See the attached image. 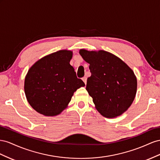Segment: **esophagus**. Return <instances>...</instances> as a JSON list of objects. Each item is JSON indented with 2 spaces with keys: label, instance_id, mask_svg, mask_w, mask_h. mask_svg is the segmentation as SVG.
<instances>
[{
  "label": "esophagus",
  "instance_id": "1",
  "mask_svg": "<svg viewBox=\"0 0 160 160\" xmlns=\"http://www.w3.org/2000/svg\"><path fill=\"white\" fill-rule=\"evenodd\" d=\"M82 80L84 81V82L85 83V84H86V81H87V78H86V76H84L83 78H82Z\"/></svg>",
  "mask_w": 160,
  "mask_h": 160
}]
</instances>
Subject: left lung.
I'll return each instance as SVG.
<instances>
[{
	"label": "left lung",
	"mask_w": 160,
	"mask_h": 160,
	"mask_svg": "<svg viewBox=\"0 0 160 160\" xmlns=\"http://www.w3.org/2000/svg\"><path fill=\"white\" fill-rule=\"evenodd\" d=\"M80 54L90 64L86 90L98 112L107 118L122 115L135 97L137 79L133 70L120 58L103 50L81 49Z\"/></svg>",
	"instance_id": "obj_1"
}]
</instances>
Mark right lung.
I'll use <instances>...</instances> for the list:
<instances>
[{
  "instance_id": "obj_1",
  "label": "right lung",
  "mask_w": 160,
  "mask_h": 160,
  "mask_svg": "<svg viewBox=\"0 0 160 160\" xmlns=\"http://www.w3.org/2000/svg\"><path fill=\"white\" fill-rule=\"evenodd\" d=\"M72 52L61 50L40 59L27 72L25 93L30 105L45 116L63 111L78 88L84 86L70 62Z\"/></svg>"
}]
</instances>
